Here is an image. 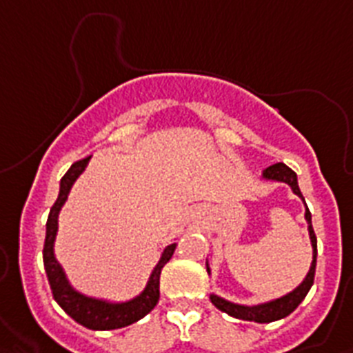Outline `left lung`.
<instances>
[{
    "label": "left lung",
    "instance_id": "obj_1",
    "mask_svg": "<svg viewBox=\"0 0 353 353\" xmlns=\"http://www.w3.org/2000/svg\"><path fill=\"white\" fill-rule=\"evenodd\" d=\"M263 179L268 181H281V183H286V185L291 186L293 194L299 195L302 201V192L299 188V181H296V174L291 170L288 165L284 163H275L270 165L268 168L263 170ZM305 204V202H304ZM305 220H307V229H309V238H311L312 245V263L311 268H309L307 275L295 290L288 293V295L281 296V299L270 300V302H265V304H257V305H241L234 304V302H229V300L222 299L219 295H210L211 302L216 309H220L222 312H228L229 316H234L238 320H247V321H257V323H270V321L281 320V318H286L288 314L295 311L299 307V304L305 299V295L311 290L312 283H314V270H316V234L312 231V223H311V211L305 206ZM208 274H210V266L206 263Z\"/></svg>",
    "mask_w": 353,
    "mask_h": 353
}]
</instances>
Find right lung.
Wrapping results in <instances>:
<instances>
[{"label":"right lung","mask_w":353,"mask_h":353,"mask_svg":"<svg viewBox=\"0 0 353 353\" xmlns=\"http://www.w3.org/2000/svg\"><path fill=\"white\" fill-rule=\"evenodd\" d=\"M88 161H90V156L85 159H79L74 165H70L67 174L60 181V194H58L57 202H54L51 211H49L48 223H46V241L44 252H42L44 254V268L46 274H48L49 286H51V291H53L54 300L72 320L92 330L122 329V327H128V325L134 323V321L142 320L147 312H151L154 305L158 304L161 268L170 261L177 243H170L165 247L158 265L151 272V277L147 281L142 293L134 296V299L128 300V302H108V300L103 299H94V296H87L83 293H79V291H76L74 288L70 286L65 277V272L60 266V263L57 261V257H54L58 214H60V210H62L67 197H69L70 188L76 183V179L83 174Z\"/></svg>","instance_id":"1"}]
</instances>
